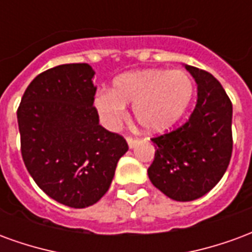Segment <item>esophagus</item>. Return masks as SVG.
Returning a JSON list of instances; mask_svg holds the SVG:
<instances>
[{"label": "esophagus", "instance_id": "obj_1", "mask_svg": "<svg viewBox=\"0 0 252 252\" xmlns=\"http://www.w3.org/2000/svg\"><path fill=\"white\" fill-rule=\"evenodd\" d=\"M126 142H128V146H129V147H133V146H135V144H136V142H137V139L136 137H132V136H126Z\"/></svg>", "mask_w": 252, "mask_h": 252}]
</instances>
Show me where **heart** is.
Wrapping results in <instances>:
<instances>
[{"mask_svg": "<svg viewBox=\"0 0 252 252\" xmlns=\"http://www.w3.org/2000/svg\"><path fill=\"white\" fill-rule=\"evenodd\" d=\"M194 95V83L182 70H144L126 72L113 81L112 90H99L94 105L109 126H117L126 115V105H133L137 124L148 132L169 129L185 115Z\"/></svg>", "mask_w": 252, "mask_h": 252, "instance_id": "obj_1", "label": "heart"}]
</instances>
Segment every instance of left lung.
Instances as JSON below:
<instances>
[{
    "mask_svg": "<svg viewBox=\"0 0 252 252\" xmlns=\"http://www.w3.org/2000/svg\"><path fill=\"white\" fill-rule=\"evenodd\" d=\"M197 82V104L189 120L154 136L148 167L153 185L175 201H193L215 188L232 155V102L211 72L188 66Z\"/></svg>",
    "mask_w": 252,
    "mask_h": 252,
    "instance_id": "1",
    "label": "left lung"
}]
</instances>
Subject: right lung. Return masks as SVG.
<instances>
[{
  "mask_svg": "<svg viewBox=\"0 0 252 252\" xmlns=\"http://www.w3.org/2000/svg\"><path fill=\"white\" fill-rule=\"evenodd\" d=\"M94 70L70 63L40 72L17 109L21 155L37 186L70 208L95 204L108 191L124 137L99 126Z\"/></svg>",
  "mask_w": 252,
  "mask_h": 252,
  "instance_id": "add662e5",
  "label": "right lung"
}]
</instances>
